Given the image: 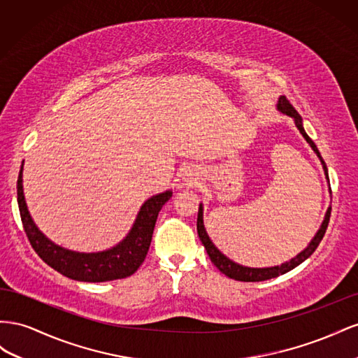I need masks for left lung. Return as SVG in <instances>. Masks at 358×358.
<instances>
[{
  "label": "left lung",
  "mask_w": 358,
  "mask_h": 358,
  "mask_svg": "<svg viewBox=\"0 0 358 358\" xmlns=\"http://www.w3.org/2000/svg\"><path fill=\"white\" fill-rule=\"evenodd\" d=\"M278 109L282 112V114L285 115H289L291 118H294V122L295 126H297V129L300 130V134L303 135V138L308 141V144L312 147V150L316 152V156L320 157L321 163H322V168L325 171V176L327 178H329V173H327V166H325V162L324 159L321 157L318 148H316L315 142L308 136V134H306L304 129H303V121H301V117L297 110L294 109V106L289 103V100L285 97V96H280L279 97V101H278ZM202 203L199 206V211H198V222H196V229H198V236L203 244V248H206L208 257L211 259V262L216 265V267L224 274L228 275V278L231 279H236V280H240V282H261V280H267V279H273V278H278V275L280 274H285L291 271L292 268L297 267V265H300L303 261L308 259L310 255L315 252V249L320 246V243L324 237V234L327 231V227H329V222H330V214H331V207L327 210L325 213V217H324V222L321 224L320 231L316 232V236L313 237V240L309 243V246L306 248L303 252H300L297 257L289 259L288 262H283L282 265H275V267H267V268H250V267H244V265H240L237 262L231 261L229 258L224 257V255L214 246L213 241L210 240L208 234L206 231V228H203V220H202Z\"/></svg>",
  "instance_id": "8db88e82"
}]
</instances>
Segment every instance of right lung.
I'll list each match as a JSON object with an SVG mask.
<instances>
[{"instance_id": "1", "label": "right lung", "mask_w": 358, "mask_h": 358, "mask_svg": "<svg viewBox=\"0 0 358 358\" xmlns=\"http://www.w3.org/2000/svg\"><path fill=\"white\" fill-rule=\"evenodd\" d=\"M171 196L172 192L166 190L145 201L127 237L115 248L97 253H79L57 246L38 231L27 208L22 189V166H20L17 177V206L20 220H22L25 234L33 249L49 267L69 279L79 282H108L124 279L134 274L147 257L159 211Z\"/></svg>"}]
</instances>
